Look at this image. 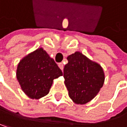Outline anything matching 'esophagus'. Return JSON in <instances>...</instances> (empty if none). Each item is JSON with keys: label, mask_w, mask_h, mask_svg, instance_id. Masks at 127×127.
<instances>
[{"label": "esophagus", "mask_w": 127, "mask_h": 127, "mask_svg": "<svg viewBox=\"0 0 127 127\" xmlns=\"http://www.w3.org/2000/svg\"><path fill=\"white\" fill-rule=\"evenodd\" d=\"M58 66H59V67L62 70H63V68H64V64L63 63H59L58 64Z\"/></svg>", "instance_id": "34e87169"}]
</instances>
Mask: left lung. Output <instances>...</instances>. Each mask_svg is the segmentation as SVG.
<instances>
[{"mask_svg": "<svg viewBox=\"0 0 127 127\" xmlns=\"http://www.w3.org/2000/svg\"><path fill=\"white\" fill-rule=\"evenodd\" d=\"M64 67V84L73 102L84 105L96 97L105 82V73L97 63L81 52H75L67 57Z\"/></svg>", "mask_w": 127, "mask_h": 127, "instance_id": "left-lung-1", "label": "left lung"}]
</instances>
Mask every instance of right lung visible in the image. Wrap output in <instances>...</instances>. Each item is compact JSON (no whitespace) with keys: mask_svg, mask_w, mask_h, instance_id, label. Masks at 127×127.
Listing matches in <instances>:
<instances>
[{"mask_svg":"<svg viewBox=\"0 0 127 127\" xmlns=\"http://www.w3.org/2000/svg\"><path fill=\"white\" fill-rule=\"evenodd\" d=\"M17 79L23 92L30 99L47 95L53 81L63 72L42 47L30 52L18 64Z\"/></svg>","mask_w":127,"mask_h":127,"instance_id":"obj_1","label":"right lung"}]
</instances>
